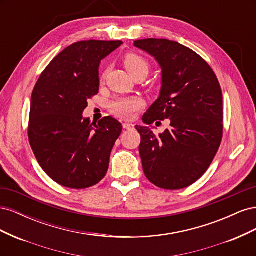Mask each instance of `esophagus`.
Segmentation results:
<instances>
[{"mask_svg": "<svg viewBox=\"0 0 256 256\" xmlns=\"http://www.w3.org/2000/svg\"><path fill=\"white\" fill-rule=\"evenodd\" d=\"M122 127H124V129H126V130H131V129H134V124H131V122H124Z\"/></svg>", "mask_w": 256, "mask_h": 256, "instance_id": "34e87169", "label": "esophagus"}]
</instances>
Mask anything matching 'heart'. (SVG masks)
Instances as JSON below:
<instances>
[{"mask_svg":"<svg viewBox=\"0 0 256 256\" xmlns=\"http://www.w3.org/2000/svg\"><path fill=\"white\" fill-rule=\"evenodd\" d=\"M122 63L131 76L136 74L138 72L148 70V64H147V62L136 53H127L122 58ZM143 106L144 102L140 97H118L114 99L110 104V111L120 118L130 120Z\"/></svg>","mask_w":256,"mask_h":256,"instance_id":"obj_1","label":"heart"}]
</instances>
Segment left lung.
<instances>
[{
    "mask_svg": "<svg viewBox=\"0 0 256 256\" xmlns=\"http://www.w3.org/2000/svg\"><path fill=\"white\" fill-rule=\"evenodd\" d=\"M134 44L156 58L162 69L160 96L143 122H171L159 136L150 127L136 126L144 174L159 188H186L204 175L222 141L220 83L207 62L180 44L147 38Z\"/></svg>",
    "mask_w": 256,
    "mask_h": 256,
    "instance_id": "8db88e82",
    "label": "left lung"
}]
</instances>
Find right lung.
<instances>
[{
    "instance_id": "right-lung-1",
    "label": "right lung",
    "mask_w": 256,
    "mask_h": 256,
    "mask_svg": "<svg viewBox=\"0 0 256 256\" xmlns=\"http://www.w3.org/2000/svg\"><path fill=\"white\" fill-rule=\"evenodd\" d=\"M120 40H83L64 49L46 67L30 98L28 141L51 180L72 189L98 184L109 168L122 124L106 116L83 118L88 100L98 94L99 64Z\"/></svg>"
}]
</instances>
